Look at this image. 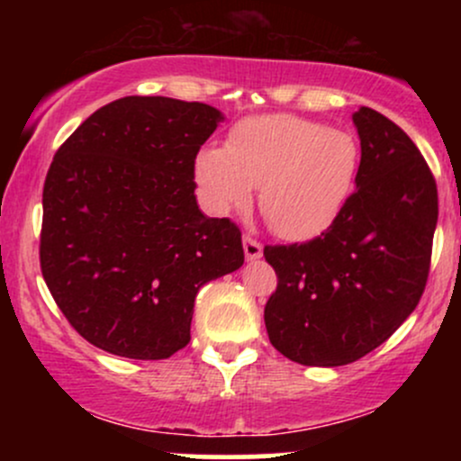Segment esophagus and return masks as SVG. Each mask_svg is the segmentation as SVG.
<instances>
[{
	"instance_id": "esophagus-1",
	"label": "esophagus",
	"mask_w": 461,
	"mask_h": 461,
	"mask_svg": "<svg viewBox=\"0 0 461 461\" xmlns=\"http://www.w3.org/2000/svg\"><path fill=\"white\" fill-rule=\"evenodd\" d=\"M242 247H245L247 260H260V258H262V245L256 240V238L245 236V238H242Z\"/></svg>"
}]
</instances>
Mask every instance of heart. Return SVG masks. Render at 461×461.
Segmentation results:
<instances>
[{
  "instance_id": "obj_1",
  "label": "heart",
  "mask_w": 461,
  "mask_h": 461,
  "mask_svg": "<svg viewBox=\"0 0 461 461\" xmlns=\"http://www.w3.org/2000/svg\"><path fill=\"white\" fill-rule=\"evenodd\" d=\"M362 147L351 131L297 114H262L231 128L225 147L197 158V179L216 212L260 208L285 240H312L340 219L356 193Z\"/></svg>"
}]
</instances>
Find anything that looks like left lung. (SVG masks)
I'll list each match as a JSON object with an SVG mask.
<instances>
[{
  "label": "left lung",
  "mask_w": 461,
  "mask_h": 461,
  "mask_svg": "<svg viewBox=\"0 0 461 461\" xmlns=\"http://www.w3.org/2000/svg\"><path fill=\"white\" fill-rule=\"evenodd\" d=\"M362 145L357 188L340 219L308 242L264 247L277 290L268 340L303 366H345L414 312L429 277L438 188L429 164L377 110L353 113Z\"/></svg>",
  "instance_id": "obj_1"
}]
</instances>
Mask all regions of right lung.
<instances>
[{"label": "right lung", "mask_w": 461, "mask_h": 461, "mask_svg": "<svg viewBox=\"0 0 461 461\" xmlns=\"http://www.w3.org/2000/svg\"><path fill=\"white\" fill-rule=\"evenodd\" d=\"M223 114L208 104L123 97L56 151L43 186L41 271L84 340L131 359L190 342L203 284L245 262L240 230L208 219L194 160Z\"/></svg>", "instance_id": "right-lung-1"}]
</instances>
